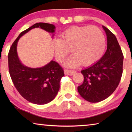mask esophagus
Wrapping results in <instances>:
<instances>
[{"mask_svg": "<svg viewBox=\"0 0 132 132\" xmlns=\"http://www.w3.org/2000/svg\"><path fill=\"white\" fill-rule=\"evenodd\" d=\"M64 73H65V75H69V76H72L76 73L75 70H69V69H64Z\"/></svg>", "mask_w": 132, "mask_h": 132, "instance_id": "obj_1", "label": "esophagus"}]
</instances>
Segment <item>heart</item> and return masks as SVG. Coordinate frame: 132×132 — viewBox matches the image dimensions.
Returning <instances> with one entry per match:
<instances>
[{
    "mask_svg": "<svg viewBox=\"0 0 132 132\" xmlns=\"http://www.w3.org/2000/svg\"><path fill=\"white\" fill-rule=\"evenodd\" d=\"M61 36L62 38L53 40V48L59 62L65 60L70 49L73 54L66 61V66L93 65L101 59L105 50V38L98 27L72 26Z\"/></svg>",
    "mask_w": 132,
    "mask_h": 132,
    "instance_id": "1",
    "label": "heart"
}]
</instances>
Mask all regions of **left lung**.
Here are the masks:
<instances>
[{
	"instance_id": "left-lung-1",
	"label": "left lung",
	"mask_w": 132,
	"mask_h": 132,
	"mask_svg": "<svg viewBox=\"0 0 132 132\" xmlns=\"http://www.w3.org/2000/svg\"><path fill=\"white\" fill-rule=\"evenodd\" d=\"M107 36V50L101 59L81 71L84 81L77 87L88 102H98L109 97L117 88L123 73V55L115 35L102 26Z\"/></svg>"
}]
</instances>
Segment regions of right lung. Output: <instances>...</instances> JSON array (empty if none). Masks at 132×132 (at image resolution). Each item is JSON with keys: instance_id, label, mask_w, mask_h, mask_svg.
I'll use <instances>...</instances> for the list:
<instances>
[{"instance_id": "1", "label": "right lung", "mask_w": 132, "mask_h": 132, "mask_svg": "<svg viewBox=\"0 0 132 132\" xmlns=\"http://www.w3.org/2000/svg\"><path fill=\"white\" fill-rule=\"evenodd\" d=\"M38 27L51 33L55 30L53 24L37 23L21 32L10 48L8 63L11 79L20 95L31 103L42 105L54 99L64 74L63 68L53 61L39 68H28L20 61L17 52L18 41L31 29Z\"/></svg>"}]
</instances>
